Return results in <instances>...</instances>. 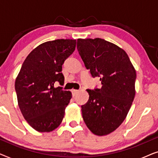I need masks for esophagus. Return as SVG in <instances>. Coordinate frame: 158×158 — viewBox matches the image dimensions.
Here are the masks:
<instances>
[{
    "label": "esophagus",
    "mask_w": 158,
    "mask_h": 158,
    "mask_svg": "<svg viewBox=\"0 0 158 158\" xmlns=\"http://www.w3.org/2000/svg\"><path fill=\"white\" fill-rule=\"evenodd\" d=\"M78 92H79V90H75V89L72 90V93H73V96L74 97V96H75V94H76L77 93H78Z\"/></svg>",
    "instance_id": "34e87169"
}]
</instances>
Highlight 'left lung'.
<instances>
[{
  "label": "left lung",
  "instance_id": "8db88e82",
  "mask_svg": "<svg viewBox=\"0 0 158 158\" xmlns=\"http://www.w3.org/2000/svg\"><path fill=\"white\" fill-rule=\"evenodd\" d=\"M77 49L101 88L87 89L89 99L81 106L83 118L92 133L104 136L127 117L135 96L136 70L124 49L103 39H78Z\"/></svg>",
  "mask_w": 158,
  "mask_h": 158
}]
</instances>
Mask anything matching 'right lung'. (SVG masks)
<instances>
[{
  "label": "right lung",
  "instance_id": "1",
  "mask_svg": "<svg viewBox=\"0 0 158 158\" xmlns=\"http://www.w3.org/2000/svg\"><path fill=\"white\" fill-rule=\"evenodd\" d=\"M75 46V40L49 41L34 49L23 62L15 89L21 114L36 131L49 132L63 119L72 94L55 85L64 84L62 65Z\"/></svg>",
  "mask_w": 158,
  "mask_h": 158
}]
</instances>
